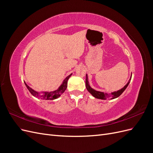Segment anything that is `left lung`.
I'll return each instance as SVG.
<instances>
[{
    "mask_svg": "<svg viewBox=\"0 0 153 153\" xmlns=\"http://www.w3.org/2000/svg\"><path fill=\"white\" fill-rule=\"evenodd\" d=\"M131 79V77L130 78V79L129 80L128 82L126 84V85H125L124 87H123L121 89H120L117 91H114L111 92V93H106V92H100L92 88L90 86L89 81H88V75L86 74V79H85V85L87 91L89 92V93H91L92 96H94V98L97 99H100V100H113L115 98H117L118 97L122 94L123 92L125 91V89H126L127 87L128 86L129 82H130V80Z\"/></svg>",
    "mask_w": 153,
    "mask_h": 153,
    "instance_id": "1",
    "label": "left lung"
}]
</instances>
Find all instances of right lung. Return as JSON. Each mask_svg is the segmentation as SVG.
Masks as SVG:
<instances>
[{
  "mask_svg": "<svg viewBox=\"0 0 153 153\" xmlns=\"http://www.w3.org/2000/svg\"><path fill=\"white\" fill-rule=\"evenodd\" d=\"M72 75V73L70 74L69 76H68L64 80L62 81V84H61L58 89L56 90H54L53 91H36L34 89H32L31 87H30L27 85L25 82H24L25 85H26L27 88L28 89L29 92L32 94V95L41 100H53L58 98L59 97L61 96V95L64 92L66 91V88L68 87V80Z\"/></svg>",
  "mask_w": 153,
  "mask_h": 153,
  "instance_id": "obj_1",
  "label": "right lung"
}]
</instances>
